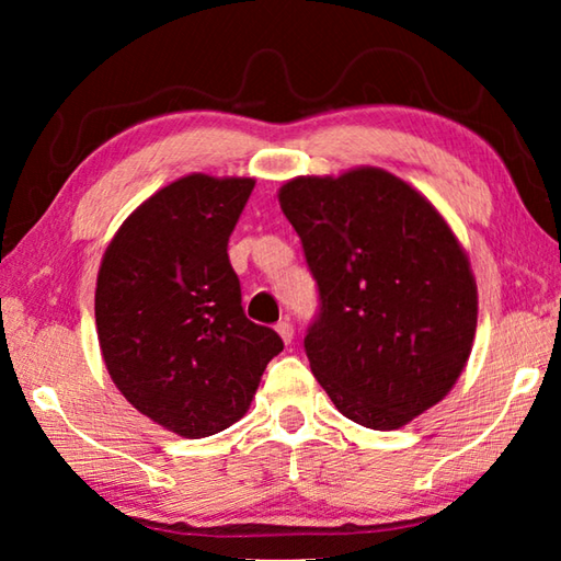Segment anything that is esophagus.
Instances as JSON below:
<instances>
[{
    "label": "esophagus",
    "mask_w": 561,
    "mask_h": 561,
    "mask_svg": "<svg viewBox=\"0 0 561 561\" xmlns=\"http://www.w3.org/2000/svg\"><path fill=\"white\" fill-rule=\"evenodd\" d=\"M277 334L282 336L284 344H291V339H294V327H291V321H289V319L279 321V324H277Z\"/></svg>",
    "instance_id": "34e87169"
}]
</instances>
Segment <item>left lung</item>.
I'll list each match as a JSON object with an SVG mask.
<instances>
[{"instance_id":"8db88e82","label":"left lung","mask_w":561,"mask_h":561,"mask_svg":"<svg viewBox=\"0 0 561 561\" xmlns=\"http://www.w3.org/2000/svg\"><path fill=\"white\" fill-rule=\"evenodd\" d=\"M279 205L319 287L304 351L339 411L393 431L443 401L478 327V284L443 215L381 168L294 178Z\"/></svg>"}]
</instances>
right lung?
Segmentation results:
<instances>
[{
	"mask_svg": "<svg viewBox=\"0 0 561 561\" xmlns=\"http://www.w3.org/2000/svg\"><path fill=\"white\" fill-rule=\"evenodd\" d=\"M252 178L193 173L158 190L103 254L96 329L126 401L183 438L240 421L279 334L244 317L227 242Z\"/></svg>",
	"mask_w": 561,
	"mask_h": 561,
	"instance_id": "right-lung-1",
	"label": "right lung"
}]
</instances>
